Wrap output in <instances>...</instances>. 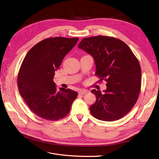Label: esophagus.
Listing matches in <instances>:
<instances>
[{
	"label": "esophagus",
	"mask_w": 159,
	"mask_h": 159,
	"mask_svg": "<svg viewBox=\"0 0 159 159\" xmlns=\"http://www.w3.org/2000/svg\"><path fill=\"white\" fill-rule=\"evenodd\" d=\"M88 91L87 89H80V90L79 91V94H84L87 93Z\"/></svg>",
	"instance_id": "1"
}]
</instances>
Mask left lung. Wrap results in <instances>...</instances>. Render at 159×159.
<instances>
[{
    "label": "left lung",
    "instance_id": "obj_1",
    "mask_svg": "<svg viewBox=\"0 0 159 159\" xmlns=\"http://www.w3.org/2000/svg\"><path fill=\"white\" fill-rule=\"evenodd\" d=\"M78 47L91 55L95 75L106 81L107 89H93L97 100L89 107L91 114L105 121L118 120L134 106L141 86V69L131 49L123 41L112 37L85 38Z\"/></svg>",
    "mask_w": 159,
    "mask_h": 159
}]
</instances>
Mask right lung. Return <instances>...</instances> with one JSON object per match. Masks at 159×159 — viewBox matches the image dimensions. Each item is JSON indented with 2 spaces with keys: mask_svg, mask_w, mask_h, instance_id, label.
<instances>
[{
  "mask_svg": "<svg viewBox=\"0 0 159 159\" xmlns=\"http://www.w3.org/2000/svg\"><path fill=\"white\" fill-rule=\"evenodd\" d=\"M78 38L56 37L39 42L25 56L18 75L19 93L29 108L49 121L61 119L69 113L77 93L60 88L54 82L55 71Z\"/></svg>",
  "mask_w": 159,
  "mask_h": 159,
  "instance_id": "1",
  "label": "right lung"
}]
</instances>
